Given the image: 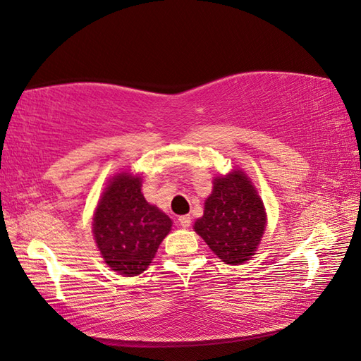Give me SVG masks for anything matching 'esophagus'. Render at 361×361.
<instances>
[{
    "mask_svg": "<svg viewBox=\"0 0 361 361\" xmlns=\"http://www.w3.org/2000/svg\"><path fill=\"white\" fill-rule=\"evenodd\" d=\"M178 222H179V226H180L182 228H188V227L191 226V218H190L188 214H185V216H179Z\"/></svg>",
    "mask_w": 361,
    "mask_h": 361,
    "instance_id": "esophagus-1",
    "label": "esophagus"
}]
</instances>
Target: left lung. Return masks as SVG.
<instances>
[{
    "label": "left lung",
    "instance_id": "left-lung-1",
    "mask_svg": "<svg viewBox=\"0 0 361 361\" xmlns=\"http://www.w3.org/2000/svg\"><path fill=\"white\" fill-rule=\"evenodd\" d=\"M266 230V212L261 197L243 171L221 176L205 201L195 231L226 264L250 259Z\"/></svg>",
    "mask_w": 361,
    "mask_h": 361
}]
</instances>
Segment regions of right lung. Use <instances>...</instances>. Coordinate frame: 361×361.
<instances>
[{"instance_id": "add662e5", "label": "right lung", "mask_w": 361, "mask_h": 361, "mask_svg": "<svg viewBox=\"0 0 361 361\" xmlns=\"http://www.w3.org/2000/svg\"><path fill=\"white\" fill-rule=\"evenodd\" d=\"M137 176L122 173L109 182L94 214V238L108 266L135 276L153 261L171 219L143 197Z\"/></svg>"}]
</instances>
